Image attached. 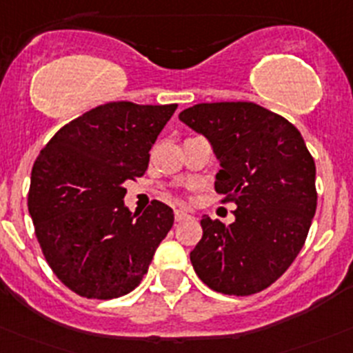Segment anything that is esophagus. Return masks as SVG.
Wrapping results in <instances>:
<instances>
[{
    "label": "esophagus",
    "instance_id": "obj_1",
    "mask_svg": "<svg viewBox=\"0 0 353 353\" xmlns=\"http://www.w3.org/2000/svg\"><path fill=\"white\" fill-rule=\"evenodd\" d=\"M190 213L187 210H182V208H179V210H174V220L176 221H182L185 220V218H189Z\"/></svg>",
    "mask_w": 353,
    "mask_h": 353
}]
</instances>
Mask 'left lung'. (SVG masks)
I'll return each instance as SVG.
<instances>
[{"mask_svg":"<svg viewBox=\"0 0 353 353\" xmlns=\"http://www.w3.org/2000/svg\"><path fill=\"white\" fill-rule=\"evenodd\" d=\"M179 119L211 143L221 166L214 190L237 204L230 225L203 216L194 270L218 293H260L307 239L317 208L314 157L290 121L253 102L197 103Z\"/></svg>","mask_w":353,"mask_h":353,"instance_id":"left-lung-1","label":"left lung"}]
</instances>
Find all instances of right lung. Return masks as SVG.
Returning <instances> with one entry per match:
<instances>
[{
    "mask_svg": "<svg viewBox=\"0 0 353 353\" xmlns=\"http://www.w3.org/2000/svg\"><path fill=\"white\" fill-rule=\"evenodd\" d=\"M176 110L110 102L70 121L39 152L28 206L53 274L79 296L112 300L135 290L173 227L170 206H124V183L142 176L149 150Z\"/></svg>",
    "mask_w": 353,
    "mask_h": 353,
    "instance_id": "obj_1",
    "label": "right lung"
}]
</instances>
